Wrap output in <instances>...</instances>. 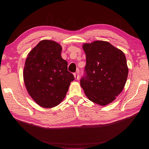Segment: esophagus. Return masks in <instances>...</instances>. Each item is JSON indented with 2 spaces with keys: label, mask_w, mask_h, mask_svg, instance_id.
Listing matches in <instances>:
<instances>
[{
  "label": "esophagus",
  "mask_w": 149,
  "mask_h": 149,
  "mask_svg": "<svg viewBox=\"0 0 149 149\" xmlns=\"http://www.w3.org/2000/svg\"><path fill=\"white\" fill-rule=\"evenodd\" d=\"M79 70H78L77 71H76V73H74V78L76 79H79Z\"/></svg>",
  "instance_id": "34e87169"
}]
</instances>
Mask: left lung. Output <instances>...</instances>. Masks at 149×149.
I'll return each instance as SVG.
<instances>
[{"label":"left lung","mask_w":149,"mask_h":149,"mask_svg":"<svg viewBox=\"0 0 149 149\" xmlns=\"http://www.w3.org/2000/svg\"><path fill=\"white\" fill-rule=\"evenodd\" d=\"M86 64L80 84L89 100L101 106L113 101L123 91L128 68L124 53L104 41L83 46Z\"/></svg>","instance_id":"1"}]
</instances>
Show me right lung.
I'll return each mask as SVG.
<instances>
[{
	"label": "right lung",
	"mask_w": 149,
	"mask_h": 149,
	"mask_svg": "<svg viewBox=\"0 0 149 149\" xmlns=\"http://www.w3.org/2000/svg\"><path fill=\"white\" fill-rule=\"evenodd\" d=\"M62 48L52 40L40 42L29 53L24 69L26 90L43 107L51 108L63 100L74 79L61 56Z\"/></svg>",
	"instance_id": "add662e5"
}]
</instances>
